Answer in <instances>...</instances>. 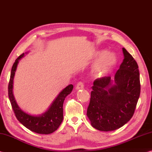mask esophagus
Instances as JSON below:
<instances>
[{
	"mask_svg": "<svg viewBox=\"0 0 152 152\" xmlns=\"http://www.w3.org/2000/svg\"><path fill=\"white\" fill-rule=\"evenodd\" d=\"M83 88H84V84L82 83V82H78V83L77 84V85L76 86V90H80V89H82Z\"/></svg>",
	"mask_w": 152,
	"mask_h": 152,
	"instance_id": "1",
	"label": "esophagus"
}]
</instances>
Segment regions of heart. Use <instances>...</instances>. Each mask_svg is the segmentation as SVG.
I'll return each instance as SVG.
<instances>
[{"label":"heart","instance_id":"b5f03b06","mask_svg":"<svg viewBox=\"0 0 152 152\" xmlns=\"http://www.w3.org/2000/svg\"><path fill=\"white\" fill-rule=\"evenodd\" d=\"M92 59L97 60L95 62L93 70L98 76H104L109 74L116 65L117 58L115 53L104 50L96 51L92 56Z\"/></svg>","mask_w":152,"mask_h":152}]
</instances>
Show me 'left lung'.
<instances>
[{
    "label": "left lung",
    "instance_id": "obj_1",
    "mask_svg": "<svg viewBox=\"0 0 152 152\" xmlns=\"http://www.w3.org/2000/svg\"><path fill=\"white\" fill-rule=\"evenodd\" d=\"M124 59L113 80L105 76L95 80L87 117L91 125L101 132L123 127L134 114L140 95V72L134 58L123 48Z\"/></svg>",
    "mask_w": 152,
    "mask_h": 152
}]
</instances>
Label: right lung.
I'll list each match as a JSON object with an SVG mask.
<instances>
[{"label":"right lung","mask_w":152,"mask_h":152,"mask_svg":"<svg viewBox=\"0 0 152 152\" xmlns=\"http://www.w3.org/2000/svg\"><path fill=\"white\" fill-rule=\"evenodd\" d=\"M29 52H26L27 54ZM25 56V53L17 58L12 67L11 77L8 87L9 98L17 120L27 128L39 134H50L58 129L63 121V103L66 97L71 93L73 89L72 84H69L61 91L45 112L41 115H31L23 110L17 104L13 95V80L19 60Z\"/></svg>","instance_id":"obj_1"}]
</instances>
